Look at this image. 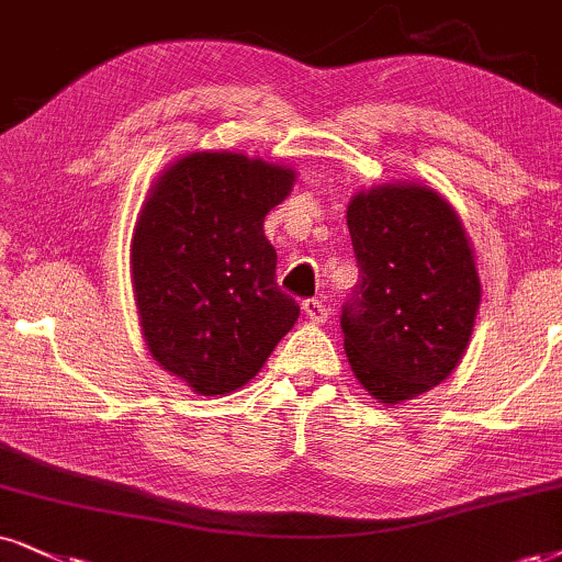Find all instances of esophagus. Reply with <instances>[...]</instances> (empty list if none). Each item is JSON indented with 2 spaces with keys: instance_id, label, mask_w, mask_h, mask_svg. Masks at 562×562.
<instances>
[{
  "instance_id": "obj_1",
  "label": "esophagus",
  "mask_w": 562,
  "mask_h": 562,
  "mask_svg": "<svg viewBox=\"0 0 562 562\" xmlns=\"http://www.w3.org/2000/svg\"><path fill=\"white\" fill-rule=\"evenodd\" d=\"M303 314L314 324H324L329 318V305L324 303V297H308V301H303Z\"/></svg>"
}]
</instances>
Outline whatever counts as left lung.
Here are the masks:
<instances>
[{
  "instance_id": "8db88e82",
  "label": "left lung",
  "mask_w": 562,
  "mask_h": 562,
  "mask_svg": "<svg viewBox=\"0 0 562 562\" xmlns=\"http://www.w3.org/2000/svg\"><path fill=\"white\" fill-rule=\"evenodd\" d=\"M360 280L342 305L355 379L400 404L449 379L470 345L480 277L464 225L436 189L383 183L347 207Z\"/></svg>"
}]
</instances>
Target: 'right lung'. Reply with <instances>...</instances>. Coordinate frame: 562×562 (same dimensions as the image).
Segmentation results:
<instances>
[{"mask_svg":"<svg viewBox=\"0 0 562 562\" xmlns=\"http://www.w3.org/2000/svg\"><path fill=\"white\" fill-rule=\"evenodd\" d=\"M295 170L244 153L183 155L162 170L132 238V288L147 350L202 396L261 371L301 316L277 285L265 217Z\"/></svg>","mask_w":562,"mask_h":562,"instance_id":"add662e5","label":"right lung"}]
</instances>
